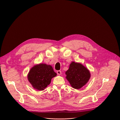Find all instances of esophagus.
<instances>
[{
  "mask_svg": "<svg viewBox=\"0 0 120 120\" xmlns=\"http://www.w3.org/2000/svg\"><path fill=\"white\" fill-rule=\"evenodd\" d=\"M61 74H62L61 71H60V70H58V71H57V74L58 75H61Z\"/></svg>",
  "mask_w": 120,
  "mask_h": 120,
  "instance_id": "34e87169",
  "label": "esophagus"
}]
</instances>
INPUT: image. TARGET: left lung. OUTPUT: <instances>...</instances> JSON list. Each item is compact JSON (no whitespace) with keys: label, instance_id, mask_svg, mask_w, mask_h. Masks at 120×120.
I'll list each match as a JSON object with an SVG mask.
<instances>
[{"label":"left lung","instance_id":"obj_1","mask_svg":"<svg viewBox=\"0 0 120 120\" xmlns=\"http://www.w3.org/2000/svg\"><path fill=\"white\" fill-rule=\"evenodd\" d=\"M66 78L71 86L76 89L81 88L88 82L91 74L87 68L78 63L72 62L66 72Z\"/></svg>","mask_w":120,"mask_h":120}]
</instances>
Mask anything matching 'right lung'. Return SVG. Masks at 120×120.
I'll list each match as a JSON object with an SVG mask.
<instances>
[{"label":"right lung","mask_w":120,"mask_h":120,"mask_svg":"<svg viewBox=\"0 0 120 120\" xmlns=\"http://www.w3.org/2000/svg\"><path fill=\"white\" fill-rule=\"evenodd\" d=\"M57 74L52 66L40 64L34 66L27 75V78L34 89L44 90L50 83L52 78Z\"/></svg>","instance_id":"right-lung-1"}]
</instances>
